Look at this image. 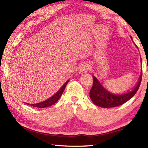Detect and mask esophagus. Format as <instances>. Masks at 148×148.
Returning <instances> with one entry per match:
<instances>
[{
  "mask_svg": "<svg viewBox=\"0 0 148 148\" xmlns=\"http://www.w3.org/2000/svg\"><path fill=\"white\" fill-rule=\"evenodd\" d=\"M89 71V65L86 62H84L79 65L78 68V71L79 73H86Z\"/></svg>",
  "mask_w": 148,
  "mask_h": 148,
  "instance_id": "esophagus-1",
  "label": "esophagus"
}]
</instances>
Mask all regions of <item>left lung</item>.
<instances>
[{"mask_svg": "<svg viewBox=\"0 0 148 148\" xmlns=\"http://www.w3.org/2000/svg\"><path fill=\"white\" fill-rule=\"evenodd\" d=\"M142 71L138 83L131 91L121 94H114L105 89L96 77L92 76L93 84L90 90L89 97L97 106L102 108H113L123 104L136 93L141 84Z\"/></svg>", "mask_w": 148, "mask_h": 148, "instance_id": "left-lung-1", "label": "left lung"}]
</instances>
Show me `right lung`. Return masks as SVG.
Listing matches in <instances>:
<instances>
[{
	"label": "right lung",
	"instance_id": "right-lung-1",
	"mask_svg": "<svg viewBox=\"0 0 148 148\" xmlns=\"http://www.w3.org/2000/svg\"><path fill=\"white\" fill-rule=\"evenodd\" d=\"M69 82V80L66 81L65 82V84L61 87V88L58 91H57L56 94L53 95L51 97H50L49 99H47L46 101L39 102V103H36V104H27L28 105H30V106H33V107H37V108H46V107H48L51 106V105L54 104L56 102H57V101L60 99V97H61V95L63 92L64 90L65 89V87H66V84H68V82Z\"/></svg>",
	"mask_w": 148,
	"mask_h": 148
}]
</instances>
